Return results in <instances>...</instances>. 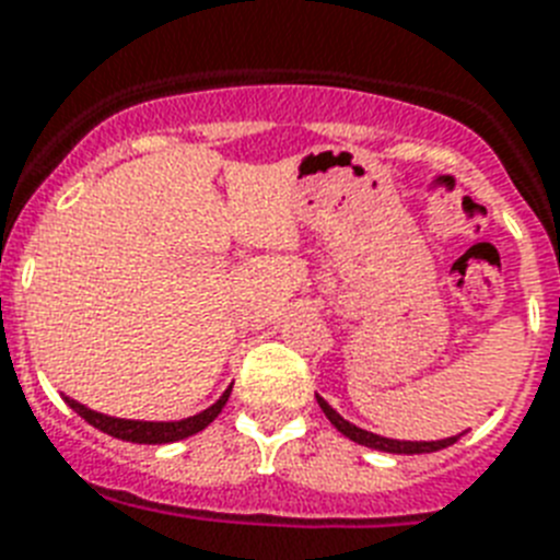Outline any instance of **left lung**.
Here are the masks:
<instances>
[{
    "instance_id": "left-lung-1",
    "label": "left lung",
    "mask_w": 560,
    "mask_h": 560,
    "mask_svg": "<svg viewBox=\"0 0 560 560\" xmlns=\"http://www.w3.org/2000/svg\"><path fill=\"white\" fill-rule=\"evenodd\" d=\"M316 402H319V408L325 411V417L330 422H334L336 431H342L345 438L353 440V443L359 445H368V448H376V452H388V454H431V452H440V448H448V445H454L457 440L466 434H454V438H445V440H394V438H383V434H374V431H365L359 429V425H353V422H348L342 417V413L336 411V408H330L325 402V399L316 394Z\"/></svg>"
}]
</instances>
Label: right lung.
<instances>
[{
    "mask_svg": "<svg viewBox=\"0 0 560 560\" xmlns=\"http://www.w3.org/2000/svg\"><path fill=\"white\" fill-rule=\"evenodd\" d=\"M230 390H233V385H230V388H226L224 394H221V397H218L215 402L207 408V411L195 413V417H186V420H172V422L120 420V417H108V413L91 411V408H85L83 402H77V399L66 397V394H62V399H66L68 406L74 408V411L80 413V417H83L89 425L100 429L103 434H108V438L126 440V443L163 445V443H177V440L192 438V434H198V431L207 429L209 422L215 420L218 413H221V408L226 406V399H230Z\"/></svg>",
    "mask_w": 560,
    "mask_h": 560,
    "instance_id": "add662e5",
    "label": "right lung"
}]
</instances>
